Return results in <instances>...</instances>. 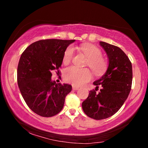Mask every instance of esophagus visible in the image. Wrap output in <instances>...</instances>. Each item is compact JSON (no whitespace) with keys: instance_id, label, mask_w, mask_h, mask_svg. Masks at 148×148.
I'll list each match as a JSON object with an SVG mask.
<instances>
[{"instance_id":"34e87169","label":"esophagus","mask_w":148,"mask_h":148,"mask_svg":"<svg viewBox=\"0 0 148 148\" xmlns=\"http://www.w3.org/2000/svg\"><path fill=\"white\" fill-rule=\"evenodd\" d=\"M79 89L78 86H72V89L73 90H77Z\"/></svg>"}]
</instances>
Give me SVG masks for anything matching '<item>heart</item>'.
I'll list each match as a JSON object with an SVG mask.
<instances>
[{"mask_svg": "<svg viewBox=\"0 0 148 148\" xmlns=\"http://www.w3.org/2000/svg\"><path fill=\"white\" fill-rule=\"evenodd\" d=\"M81 51L88 58L87 65L96 75H101L107 69L108 62L102 57V51L99 47L91 44H86L79 47ZM74 48L69 46L65 49L63 55V62L69 63L73 58ZM63 77L64 81L74 86H81L89 81L91 74L88 69H80L75 66H69L64 69Z\"/></svg>", "mask_w": 148, "mask_h": 148, "instance_id": "1", "label": "heart"}]
</instances>
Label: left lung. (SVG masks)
I'll return each instance as SVG.
<instances>
[{
  "label": "left lung",
  "mask_w": 148,
  "mask_h": 148,
  "mask_svg": "<svg viewBox=\"0 0 148 148\" xmlns=\"http://www.w3.org/2000/svg\"><path fill=\"white\" fill-rule=\"evenodd\" d=\"M100 45L108 57V67L106 73L93 82L96 89L90 91L82 102L85 114L97 120L111 117L121 108L131 91L132 81L131 62L122 49L104 42H100ZM99 86L101 89L97 93Z\"/></svg>",
  "instance_id": "obj_1"
}]
</instances>
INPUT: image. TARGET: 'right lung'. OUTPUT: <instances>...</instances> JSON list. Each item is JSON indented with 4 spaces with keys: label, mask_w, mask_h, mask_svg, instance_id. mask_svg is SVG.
Returning a JSON list of instances; mask_svg holds the SVG:
<instances>
[{
    "label": "right lung",
    "mask_w": 148,
    "mask_h": 148,
    "mask_svg": "<svg viewBox=\"0 0 148 148\" xmlns=\"http://www.w3.org/2000/svg\"><path fill=\"white\" fill-rule=\"evenodd\" d=\"M75 40L46 39L31 44L20 57L17 84L27 106L42 117H52L63 108L72 90L69 84L51 81V72L60 74L65 49Z\"/></svg>",
    "instance_id": "add662e5"
}]
</instances>
